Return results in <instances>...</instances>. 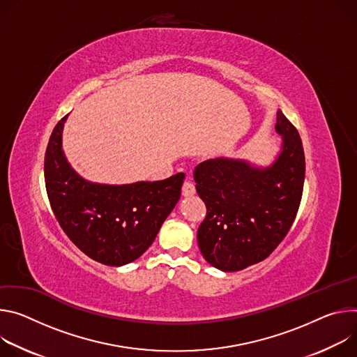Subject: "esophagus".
I'll use <instances>...</instances> for the list:
<instances>
[{
	"mask_svg": "<svg viewBox=\"0 0 357 357\" xmlns=\"http://www.w3.org/2000/svg\"><path fill=\"white\" fill-rule=\"evenodd\" d=\"M181 192H183L184 197H190V195L195 194V185H194V183H191V181H184L183 188H181Z\"/></svg>",
	"mask_w": 357,
	"mask_h": 357,
	"instance_id": "34e87169",
	"label": "esophagus"
}]
</instances>
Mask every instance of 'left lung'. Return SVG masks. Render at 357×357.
<instances>
[{
    "mask_svg": "<svg viewBox=\"0 0 357 357\" xmlns=\"http://www.w3.org/2000/svg\"><path fill=\"white\" fill-rule=\"evenodd\" d=\"M275 130L282 146L266 167L217 157L194 170L195 190L207 207L197 241L206 261L224 272L269 257L296 217L305 180L302 140L281 110Z\"/></svg>",
    "mask_w": 357,
    "mask_h": 357,
    "instance_id": "1",
    "label": "left lung"
}]
</instances>
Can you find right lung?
<instances>
[{
	"label": "right lung",
	"mask_w": 357,
	"mask_h": 357,
	"mask_svg": "<svg viewBox=\"0 0 357 357\" xmlns=\"http://www.w3.org/2000/svg\"><path fill=\"white\" fill-rule=\"evenodd\" d=\"M62 117L45 153V185L52 211L69 240L89 258L122 266L153 244L180 200L184 173L160 181L109 185L91 183L68 163Z\"/></svg>",
	"instance_id": "obj_1"
}]
</instances>
